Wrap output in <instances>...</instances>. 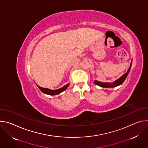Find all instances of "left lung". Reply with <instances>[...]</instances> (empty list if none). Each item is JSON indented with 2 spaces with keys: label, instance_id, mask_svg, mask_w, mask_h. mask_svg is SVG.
Listing matches in <instances>:
<instances>
[{
  "label": "left lung",
  "instance_id": "left-lung-1",
  "mask_svg": "<svg viewBox=\"0 0 148 148\" xmlns=\"http://www.w3.org/2000/svg\"><path fill=\"white\" fill-rule=\"evenodd\" d=\"M132 62H131V63H130V67L128 69L127 72L126 73L123 74L120 78H119L118 79L114 81V82H113V83H103V82H99L97 80H95L94 81L95 84L96 85H98V86H99L102 88H114V87L118 86L119 85H121L122 84H123V82L125 81L127 76L129 74V72L130 68H131V65H132Z\"/></svg>",
  "mask_w": 148,
  "mask_h": 148
}]
</instances>
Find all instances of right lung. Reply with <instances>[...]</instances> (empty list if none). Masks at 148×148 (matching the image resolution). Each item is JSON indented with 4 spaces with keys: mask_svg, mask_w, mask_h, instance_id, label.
<instances>
[{
    "mask_svg": "<svg viewBox=\"0 0 148 148\" xmlns=\"http://www.w3.org/2000/svg\"><path fill=\"white\" fill-rule=\"evenodd\" d=\"M38 86V87L39 88V89L45 94H47V95H56L60 93L61 92H63L64 90H65L66 89H67V88L69 86V84L66 85L65 86H64L63 87L59 89H56V90H51L47 88H42L39 86L38 85H36Z\"/></svg>",
    "mask_w": 148,
    "mask_h": 148,
    "instance_id": "add662e5",
    "label": "right lung"
}]
</instances>
